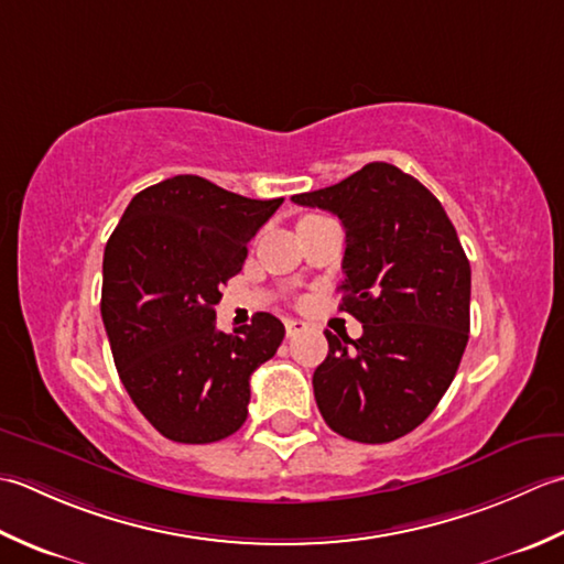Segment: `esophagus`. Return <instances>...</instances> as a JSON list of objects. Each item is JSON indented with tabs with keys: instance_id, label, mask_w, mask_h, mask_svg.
<instances>
[{
	"instance_id": "esophagus-1",
	"label": "esophagus",
	"mask_w": 564,
	"mask_h": 564,
	"mask_svg": "<svg viewBox=\"0 0 564 564\" xmlns=\"http://www.w3.org/2000/svg\"><path fill=\"white\" fill-rule=\"evenodd\" d=\"M306 328V324H304V321H299V318H290V321H286V336H296V333H302Z\"/></svg>"
}]
</instances>
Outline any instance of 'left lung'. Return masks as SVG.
<instances>
[{
    "label": "left lung",
    "mask_w": 564,
    "mask_h": 564,
    "mask_svg": "<svg viewBox=\"0 0 564 564\" xmlns=\"http://www.w3.org/2000/svg\"><path fill=\"white\" fill-rule=\"evenodd\" d=\"M346 228L340 312L362 336H333L314 372L321 416L358 443H389L431 416L451 387L469 333V260L441 202L389 163L338 185L294 194Z\"/></svg>",
    "instance_id": "left-lung-1"
}]
</instances>
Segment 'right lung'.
Wrapping results in <instances>:
<instances>
[{
    "mask_svg": "<svg viewBox=\"0 0 564 564\" xmlns=\"http://www.w3.org/2000/svg\"><path fill=\"white\" fill-rule=\"evenodd\" d=\"M282 202L177 175L138 192L113 228L101 321L126 392L170 441L216 443L246 423L250 375L278 352L284 326L260 312L224 333L214 306Z\"/></svg>",
    "mask_w": 564,
    "mask_h": 564,
    "instance_id": "1",
    "label": "right lung"
}]
</instances>
